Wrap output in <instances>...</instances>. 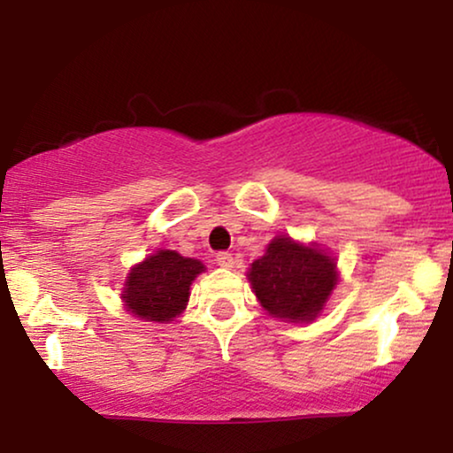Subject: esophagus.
Masks as SVG:
<instances>
[{
  "instance_id": "esophagus-1",
  "label": "esophagus",
  "mask_w": 453,
  "mask_h": 453,
  "mask_svg": "<svg viewBox=\"0 0 453 453\" xmlns=\"http://www.w3.org/2000/svg\"><path fill=\"white\" fill-rule=\"evenodd\" d=\"M217 264H219L221 268H234V257H232V253H226V251L217 253Z\"/></svg>"
}]
</instances>
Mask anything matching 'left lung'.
Segmentation results:
<instances>
[{
  "label": "left lung",
  "mask_w": 453,
  "mask_h": 453,
  "mask_svg": "<svg viewBox=\"0 0 453 453\" xmlns=\"http://www.w3.org/2000/svg\"><path fill=\"white\" fill-rule=\"evenodd\" d=\"M251 292L270 317L288 324H311L324 313L339 285L336 257L317 242L279 234L266 253L247 270Z\"/></svg>",
  "instance_id": "obj_1"
}]
</instances>
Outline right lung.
Masks as SVG:
<instances>
[{"instance_id": "right-lung-1", "label": "right lung", "mask_w": 453, "mask_h": 453, "mask_svg": "<svg viewBox=\"0 0 453 453\" xmlns=\"http://www.w3.org/2000/svg\"><path fill=\"white\" fill-rule=\"evenodd\" d=\"M206 270L196 257L157 249L129 268L123 280V309L140 321L168 324L187 309L191 283Z\"/></svg>"}]
</instances>
